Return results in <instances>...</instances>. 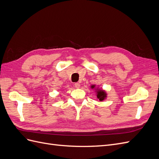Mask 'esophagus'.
Masks as SVG:
<instances>
[{
	"instance_id": "1",
	"label": "esophagus",
	"mask_w": 159,
	"mask_h": 159,
	"mask_svg": "<svg viewBox=\"0 0 159 159\" xmlns=\"http://www.w3.org/2000/svg\"><path fill=\"white\" fill-rule=\"evenodd\" d=\"M74 85H75V87L76 88H79L80 87V83H78V82L75 83Z\"/></svg>"
}]
</instances>
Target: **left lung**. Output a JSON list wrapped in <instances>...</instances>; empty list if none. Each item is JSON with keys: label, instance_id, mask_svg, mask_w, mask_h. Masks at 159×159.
I'll return each mask as SVG.
<instances>
[{"label": "left lung", "instance_id": "left-lung-1", "mask_svg": "<svg viewBox=\"0 0 159 159\" xmlns=\"http://www.w3.org/2000/svg\"><path fill=\"white\" fill-rule=\"evenodd\" d=\"M91 88H94V85H92L91 86ZM97 97H98V98L99 99V101H101V102H102V101H103V100H104V99L106 98V93H105V91H103V90H98V95H97Z\"/></svg>", "mask_w": 159, "mask_h": 159}]
</instances>
